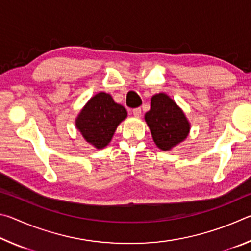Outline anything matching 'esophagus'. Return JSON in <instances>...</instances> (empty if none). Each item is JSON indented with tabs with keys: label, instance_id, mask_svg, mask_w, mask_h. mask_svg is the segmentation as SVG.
Instances as JSON below:
<instances>
[{
	"label": "esophagus",
	"instance_id": "34e87169",
	"mask_svg": "<svg viewBox=\"0 0 251 251\" xmlns=\"http://www.w3.org/2000/svg\"><path fill=\"white\" fill-rule=\"evenodd\" d=\"M131 113H133V115L135 117H141L142 116V109L141 108H135L131 110Z\"/></svg>",
	"mask_w": 251,
	"mask_h": 251
}]
</instances>
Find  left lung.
<instances>
[{"label":"left lung","instance_id":"1","mask_svg":"<svg viewBox=\"0 0 251 251\" xmlns=\"http://www.w3.org/2000/svg\"><path fill=\"white\" fill-rule=\"evenodd\" d=\"M145 122L156 146L165 151L184 142L190 131V123L184 110L165 93L151 97V109L145 114Z\"/></svg>","mask_w":251,"mask_h":251}]
</instances>
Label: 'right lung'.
<instances>
[{
	"label": "right lung",
	"mask_w": 251,
	"mask_h": 251,
	"mask_svg": "<svg viewBox=\"0 0 251 251\" xmlns=\"http://www.w3.org/2000/svg\"><path fill=\"white\" fill-rule=\"evenodd\" d=\"M127 117V110L114 101L112 95L97 93L84 105L75 120V126L83 138L97 150L108 145L117 126Z\"/></svg>",
	"instance_id": "add662e5"
}]
</instances>
